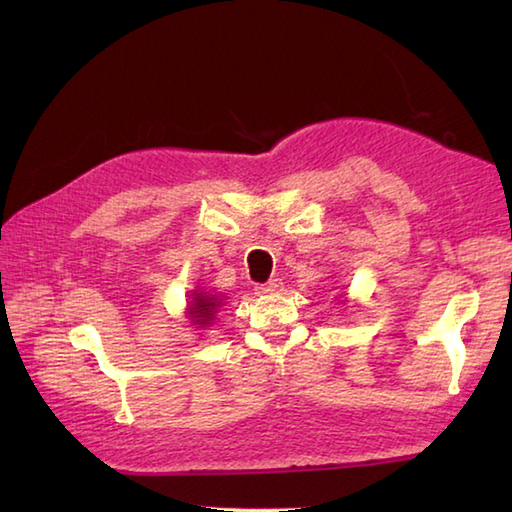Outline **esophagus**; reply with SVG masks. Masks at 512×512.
<instances>
[{"mask_svg":"<svg viewBox=\"0 0 512 512\" xmlns=\"http://www.w3.org/2000/svg\"><path fill=\"white\" fill-rule=\"evenodd\" d=\"M257 290L262 292V295H275V292L281 290V281L279 279H270V281H266V284L257 286Z\"/></svg>","mask_w":512,"mask_h":512,"instance_id":"34e87169","label":"esophagus"}]
</instances>
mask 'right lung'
Wrapping results in <instances>:
<instances>
[{
	"mask_svg": "<svg viewBox=\"0 0 512 512\" xmlns=\"http://www.w3.org/2000/svg\"><path fill=\"white\" fill-rule=\"evenodd\" d=\"M217 306H220V303L215 301V297L202 295V292H198V295H195L193 301H191V314H193L195 323H200V325L209 323L213 319V312H215Z\"/></svg>",
	"mask_w": 512,
	"mask_h": 512,
	"instance_id": "add662e5",
	"label": "right lung"
}]
</instances>
